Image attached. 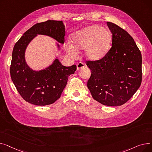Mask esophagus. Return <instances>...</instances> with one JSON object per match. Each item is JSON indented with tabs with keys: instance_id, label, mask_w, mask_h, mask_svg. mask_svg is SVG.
I'll return each mask as SVG.
<instances>
[{
	"instance_id": "34e87169",
	"label": "esophagus",
	"mask_w": 152,
	"mask_h": 152,
	"mask_svg": "<svg viewBox=\"0 0 152 152\" xmlns=\"http://www.w3.org/2000/svg\"><path fill=\"white\" fill-rule=\"evenodd\" d=\"M84 67V64L82 62H79L77 64V70H79Z\"/></svg>"
}]
</instances>
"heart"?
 I'll use <instances>...</instances> for the list:
<instances>
[{
	"label": "heart",
	"instance_id": "heart-1",
	"mask_svg": "<svg viewBox=\"0 0 152 152\" xmlns=\"http://www.w3.org/2000/svg\"><path fill=\"white\" fill-rule=\"evenodd\" d=\"M73 43L66 44V50L71 55H77L78 49H84L85 57L97 61L105 57L109 52L112 36L110 31L99 25H91L76 31L72 35Z\"/></svg>",
	"mask_w": 152,
	"mask_h": 152
}]
</instances>
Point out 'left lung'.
<instances>
[{
	"label": "left lung",
	"mask_w": 152,
	"mask_h": 152,
	"mask_svg": "<svg viewBox=\"0 0 152 152\" xmlns=\"http://www.w3.org/2000/svg\"><path fill=\"white\" fill-rule=\"evenodd\" d=\"M112 44L105 57L86 61L91 70L87 87L94 100L107 106H120L135 93L142 82V55L131 35L107 22Z\"/></svg>",
	"instance_id": "1"
}]
</instances>
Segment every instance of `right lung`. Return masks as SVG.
<instances>
[{
    "mask_svg": "<svg viewBox=\"0 0 152 152\" xmlns=\"http://www.w3.org/2000/svg\"><path fill=\"white\" fill-rule=\"evenodd\" d=\"M37 34L49 36L63 44L65 26L62 21L47 20L37 23L26 31L13 47L10 76L24 100L31 104L44 106L53 103L60 97L68 76L74 74L76 66H63L57 58L44 69L36 71L31 69L26 63L25 53L28 45Z\"/></svg>",
    "mask_w": 152,
    "mask_h": 152,
    "instance_id": "right-lung-1",
    "label": "right lung"
}]
</instances>
